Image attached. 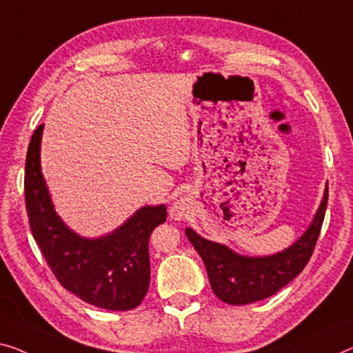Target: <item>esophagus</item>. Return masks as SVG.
Instances as JSON below:
<instances>
[{
    "label": "esophagus",
    "instance_id": "1",
    "mask_svg": "<svg viewBox=\"0 0 353 353\" xmlns=\"http://www.w3.org/2000/svg\"><path fill=\"white\" fill-rule=\"evenodd\" d=\"M187 212H188V206L185 199H177V201L172 203V206L170 208V217L172 220H182L187 215Z\"/></svg>",
    "mask_w": 353,
    "mask_h": 353
}]
</instances>
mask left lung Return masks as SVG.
Segmentation results:
<instances>
[{"mask_svg":"<svg viewBox=\"0 0 353 353\" xmlns=\"http://www.w3.org/2000/svg\"><path fill=\"white\" fill-rule=\"evenodd\" d=\"M328 203V183L306 231L293 244L271 255H243L228 245L199 236L192 227L185 234L204 261L208 277L220 301L243 306L277 293L304 270L320 234Z\"/></svg>","mask_w":353,"mask_h":353,"instance_id":"8db88e82","label":"left lung"}]
</instances>
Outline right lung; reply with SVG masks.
I'll list each match as a JSON object with an SVG mask.
<instances>
[{
  "label": "right lung",
  "mask_w": 353,
  "mask_h": 353,
  "mask_svg": "<svg viewBox=\"0 0 353 353\" xmlns=\"http://www.w3.org/2000/svg\"><path fill=\"white\" fill-rule=\"evenodd\" d=\"M39 125L25 163V203L30 228L50 270L68 292L108 311H130L143 301L150 283L149 238L166 222L165 204H145L110 233L87 238L57 214L42 174Z\"/></svg>",
  "instance_id": "add662e5"
}]
</instances>
